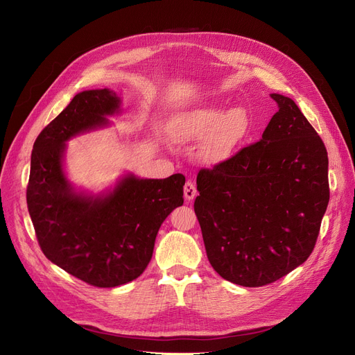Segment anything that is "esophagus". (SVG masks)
Segmentation results:
<instances>
[{
	"instance_id": "1",
	"label": "esophagus",
	"mask_w": 355,
	"mask_h": 355,
	"mask_svg": "<svg viewBox=\"0 0 355 355\" xmlns=\"http://www.w3.org/2000/svg\"><path fill=\"white\" fill-rule=\"evenodd\" d=\"M196 196H197V189H196L194 182L193 181L185 182V185H184V197H185V200L191 201V200L196 198Z\"/></svg>"
}]
</instances>
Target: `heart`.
<instances>
[{
  "label": "heart",
  "mask_w": 355,
  "mask_h": 355,
  "mask_svg": "<svg viewBox=\"0 0 355 355\" xmlns=\"http://www.w3.org/2000/svg\"><path fill=\"white\" fill-rule=\"evenodd\" d=\"M250 129V119L243 107L225 110L220 106H204L178 115L171 123V135L177 142L196 144L209 162L227 159Z\"/></svg>",
  "instance_id": "obj_1"
}]
</instances>
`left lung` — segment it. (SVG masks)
Wrapping results in <instances>:
<instances>
[{"label":"left lung","mask_w":355,"mask_h":355,"mask_svg":"<svg viewBox=\"0 0 355 355\" xmlns=\"http://www.w3.org/2000/svg\"><path fill=\"white\" fill-rule=\"evenodd\" d=\"M279 110L259 142L201 168L194 211L213 269L257 288L302 265L329 201L328 154L296 103L272 93Z\"/></svg>","instance_id":"8db88e82"}]
</instances>
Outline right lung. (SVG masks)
Instances as JSON below:
<instances>
[{
	"label": "right lung",
	"mask_w": 355,
	"mask_h": 355,
	"mask_svg": "<svg viewBox=\"0 0 355 355\" xmlns=\"http://www.w3.org/2000/svg\"><path fill=\"white\" fill-rule=\"evenodd\" d=\"M114 90L78 93L37 137L27 185V207L44 256L67 273L96 288L137 279L153 257L155 237L174 209L182 206L185 177L164 180L125 175L115 189L76 193L66 178V141L107 125L119 114Z\"/></svg>",
	"instance_id": "1"
}]
</instances>
